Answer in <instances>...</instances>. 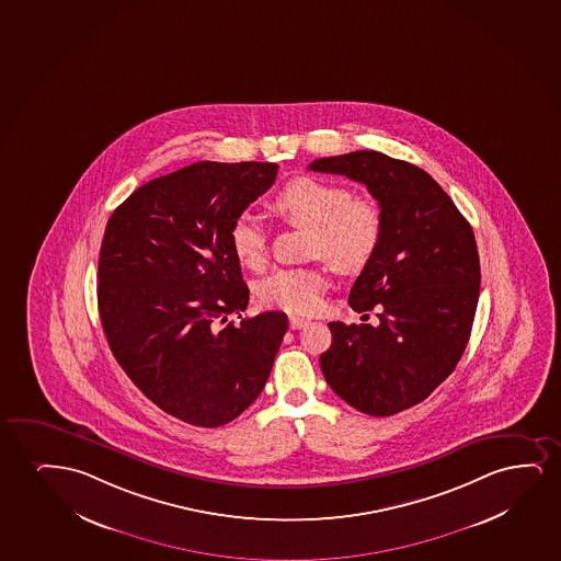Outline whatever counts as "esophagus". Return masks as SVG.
<instances>
[{"label": "esophagus", "mask_w": 561, "mask_h": 561, "mask_svg": "<svg viewBox=\"0 0 561 561\" xmlns=\"http://www.w3.org/2000/svg\"><path fill=\"white\" fill-rule=\"evenodd\" d=\"M308 323H310V321L305 320V318H299V316H291V318H289V328L291 329H302L306 328Z\"/></svg>", "instance_id": "obj_1"}]
</instances>
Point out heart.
<instances>
[{
  "label": "heart",
  "mask_w": 561,
  "mask_h": 561,
  "mask_svg": "<svg viewBox=\"0 0 561 561\" xmlns=\"http://www.w3.org/2000/svg\"><path fill=\"white\" fill-rule=\"evenodd\" d=\"M272 209L287 225L312 230L310 255L323 259L342 274H356L379 251L385 219L379 204L354 196L339 182L299 176L287 182L272 199ZM230 248L251 270L268 261V236L261 222L243 213L230 226ZM329 276L321 268L276 270L259 285L262 305L293 313H312L323 302Z\"/></svg>",
  "instance_id": "obj_1"
}]
</instances>
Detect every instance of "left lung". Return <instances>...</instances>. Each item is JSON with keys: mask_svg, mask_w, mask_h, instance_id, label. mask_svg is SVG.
<instances>
[{"mask_svg": "<svg viewBox=\"0 0 561 561\" xmlns=\"http://www.w3.org/2000/svg\"><path fill=\"white\" fill-rule=\"evenodd\" d=\"M308 169L362 182L379 202V251L348 297L356 312L377 308L379 325L331 321L320 365L348 405L396 415L426 400L465 354L481 282L472 226L426 171L386 153L357 150Z\"/></svg>", "mask_w": 561, "mask_h": 561, "instance_id": "1", "label": "left lung"}]
</instances>
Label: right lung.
Masks as SVG:
<instances>
[{
	"mask_svg": "<svg viewBox=\"0 0 561 561\" xmlns=\"http://www.w3.org/2000/svg\"><path fill=\"white\" fill-rule=\"evenodd\" d=\"M276 176L268 161H197L135 190L104 230L110 350L148 400L194 426H222L259 398L289 325L284 312L224 325L249 305L230 226Z\"/></svg>",
	"mask_w": 561,
	"mask_h": 561,
	"instance_id": "obj_1",
	"label": "right lung"
}]
</instances>
